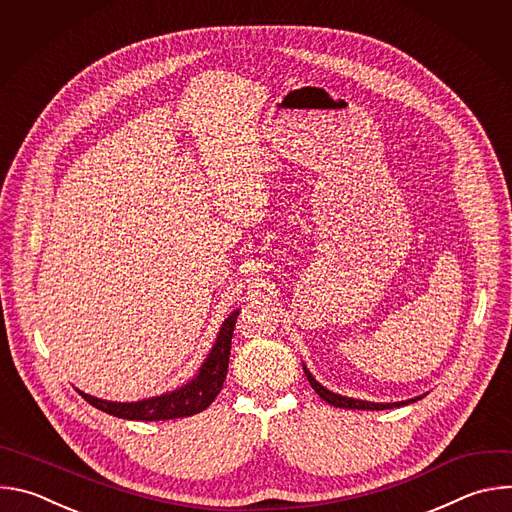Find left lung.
Wrapping results in <instances>:
<instances>
[{"instance_id": "1", "label": "left lung", "mask_w": 512, "mask_h": 512, "mask_svg": "<svg viewBox=\"0 0 512 512\" xmlns=\"http://www.w3.org/2000/svg\"><path fill=\"white\" fill-rule=\"evenodd\" d=\"M304 373L312 385V389L330 405L334 407H342V409H367V411H383V409H393V407H401V405H409V403H415L419 399H423L425 395H419V397H413V399H407V401H395V403H373V401H362V399H352V397H344V395H338L330 389H326L324 385H320L314 375L308 371V367L304 364Z\"/></svg>"}]
</instances>
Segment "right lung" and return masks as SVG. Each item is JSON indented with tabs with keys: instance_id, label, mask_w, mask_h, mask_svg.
<instances>
[{
	"instance_id": "obj_1",
	"label": "right lung",
	"mask_w": 512,
	"mask_h": 512,
	"mask_svg": "<svg viewBox=\"0 0 512 512\" xmlns=\"http://www.w3.org/2000/svg\"><path fill=\"white\" fill-rule=\"evenodd\" d=\"M239 310L231 312L225 322L221 324V330L216 334V340L212 348L208 350L204 362L200 364L198 373L184 383L182 387L148 397V399H139V401H107L99 399L93 395L83 393L77 389L87 403L93 407L119 417V419H129V421H164V419H176V417H190L200 411H204L214 397L221 393L223 383L227 379V369H229V356H231V338L235 330Z\"/></svg>"
}]
</instances>
